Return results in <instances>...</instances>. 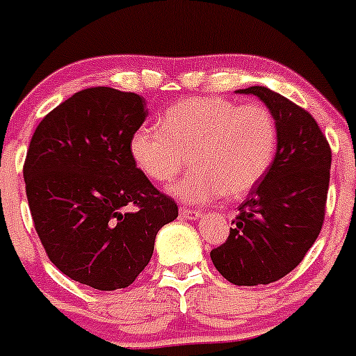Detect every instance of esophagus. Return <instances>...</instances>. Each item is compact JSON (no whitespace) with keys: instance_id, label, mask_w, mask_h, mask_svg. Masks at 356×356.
I'll use <instances>...</instances> for the list:
<instances>
[{"instance_id":"esophagus-1","label":"esophagus","mask_w":356,"mask_h":356,"mask_svg":"<svg viewBox=\"0 0 356 356\" xmlns=\"http://www.w3.org/2000/svg\"><path fill=\"white\" fill-rule=\"evenodd\" d=\"M180 216L185 217V219H188V221H196V219H200L203 213L200 212V210H194V209H185V207H181L180 209Z\"/></svg>"}]
</instances>
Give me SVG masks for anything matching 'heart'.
<instances>
[{
    "label": "heart",
    "mask_w": 356,
    "mask_h": 356,
    "mask_svg": "<svg viewBox=\"0 0 356 356\" xmlns=\"http://www.w3.org/2000/svg\"><path fill=\"white\" fill-rule=\"evenodd\" d=\"M278 149V127L266 105H238L217 96L188 97L169 106L159 127H140L130 155L151 181H171L185 162L193 169L171 193L185 203L244 196L259 185Z\"/></svg>",
    "instance_id": "b5f03b06"
}]
</instances>
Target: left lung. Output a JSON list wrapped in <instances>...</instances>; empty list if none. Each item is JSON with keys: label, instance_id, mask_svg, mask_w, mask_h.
<instances>
[{"label": "left lung", "instance_id": "obj_1", "mask_svg": "<svg viewBox=\"0 0 356 356\" xmlns=\"http://www.w3.org/2000/svg\"><path fill=\"white\" fill-rule=\"evenodd\" d=\"M257 96L278 127L271 168L238 207L225 244L210 251L213 266L235 285L284 278L319 237L330 185L332 149L307 110L267 87L235 90Z\"/></svg>", "mask_w": 356, "mask_h": 356}]
</instances>
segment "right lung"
I'll return each mask as SVG.
<instances>
[{
  "label": "right lung",
  "mask_w": 356,
  "mask_h": 356,
  "mask_svg": "<svg viewBox=\"0 0 356 356\" xmlns=\"http://www.w3.org/2000/svg\"><path fill=\"white\" fill-rule=\"evenodd\" d=\"M146 118L139 94L92 87L53 108L28 147L24 184L44 250L65 276L97 291L134 284L159 229L178 217L131 160V135Z\"/></svg>",
  "instance_id": "right-lung-1"
}]
</instances>
